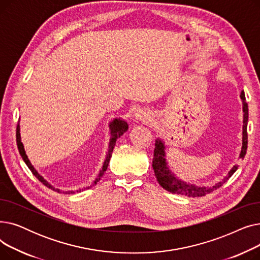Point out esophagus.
I'll list each match as a JSON object with an SVG mask.
<instances>
[{
	"instance_id": "34e87169",
	"label": "esophagus",
	"mask_w": 260,
	"mask_h": 260,
	"mask_svg": "<svg viewBox=\"0 0 260 260\" xmlns=\"http://www.w3.org/2000/svg\"><path fill=\"white\" fill-rule=\"evenodd\" d=\"M135 118H136V120H138V121L146 122V121L151 120V113L146 111V109L141 108V109H138L137 113L135 114Z\"/></svg>"
}]
</instances>
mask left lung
<instances>
[{
    "mask_svg": "<svg viewBox=\"0 0 260 260\" xmlns=\"http://www.w3.org/2000/svg\"><path fill=\"white\" fill-rule=\"evenodd\" d=\"M240 98L242 100V105H243L242 106L243 125H242V147H241L239 158L243 159L248 148L247 127H248V119H249V108H248V103L245 101V95L243 90L241 91ZM166 157L167 156H166L165 142L158 138L155 143L154 158H153V169H154L157 181L163 188L169 190V192L173 194L184 195L187 197H202V196H206L207 194L212 193L213 190L219 188L223 183H225L229 180L230 177L233 175L238 169L237 165L234 166L221 181L216 183L213 186H197L195 184H190L177 178V177L174 175V173L171 172Z\"/></svg>",
    "mask_w": 260,
    "mask_h": 260,
    "instance_id": "obj_1",
    "label": "left lung"
}]
</instances>
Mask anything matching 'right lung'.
Instances as JSON below:
<instances>
[{
  "label": "right lung",
  "mask_w": 260,
  "mask_h": 260,
  "mask_svg": "<svg viewBox=\"0 0 260 260\" xmlns=\"http://www.w3.org/2000/svg\"><path fill=\"white\" fill-rule=\"evenodd\" d=\"M128 129V124H127V122L126 121H124V120H122V119H114L111 123H109V131H111V138H109V144H108V152H107V154H106V157H105V160H104V163H103V167H102V169L100 170V172H99V174H98V176H97V178L94 179V181H93V183H92V185L93 184H97V182L101 179V177L104 175V172L107 170V167H108V163H109V160H111V157H112V154H113V151H114V147H115V144H116V141H117V139L118 138H120L121 136L124 134L126 131ZM17 145H18V149H19V153H20V155H21V157H22V159L24 160V162L26 163V166L28 167V169L31 171V173L37 177V178L39 179V181H41L42 182L45 186H47L48 188H50V189H52V190H54V192H58V193H61L62 190H60L59 188H56V187H53L50 183H48V181H46L42 176H41L38 172H37V170L32 167V165L30 163V161H29V159H28V157H27V155H26V153H25V149H24V145H23V143H22V141H21V135H20V124L18 123V126H17ZM89 187H91V185L90 186H86V187H84V188H80V189H78L77 190V193H79V192H81V190H84V189H87V188H89ZM63 194H75V192L74 190H66V192H62Z\"/></svg>",
  "instance_id": "1"
}]
</instances>
